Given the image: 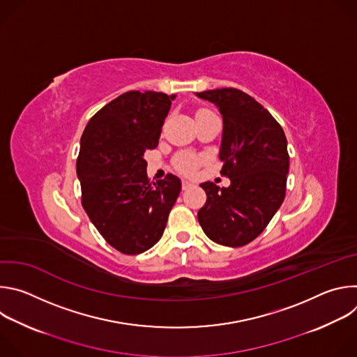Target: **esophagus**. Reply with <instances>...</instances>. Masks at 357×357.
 Segmentation results:
<instances>
[{
    "label": "esophagus",
    "instance_id": "esophagus-1",
    "mask_svg": "<svg viewBox=\"0 0 357 357\" xmlns=\"http://www.w3.org/2000/svg\"><path fill=\"white\" fill-rule=\"evenodd\" d=\"M193 186V183L190 182V181H188V179H183L182 181V189H189V188H192Z\"/></svg>",
    "mask_w": 357,
    "mask_h": 357
}]
</instances>
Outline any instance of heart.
Here are the masks:
<instances>
[{"label": "heart", "mask_w": 357, "mask_h": 357, "mask_svg": "<svg viewBox=\"0 0 357 357\" xmlns=\"http://www.w3.org/2000/svg\"><path fill=\"white\" fill-rule=\"evenodd\" d=\"M202 112H208V110H199L197 113H202ZM197 165H199V158L193 154H188V152L179 154L174 161V167L182 174H193Z\"/></svg>", "instance_id": "heart-1"}]
</instances>
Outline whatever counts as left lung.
I'll list each match as a JSON object with an SVG mask.
<instances>
[{
	"instance_id": "left-lung-1",
	"label": "left lung",
	"mask_w": 357,
	"mask_h": 357,
	"mask_svg": "<svg viewBox=\"0 0 357 357\" xmlns=\"http://www.w3.org/2000/svg\"><path fill=\"white\" fill-rule=\"evenodd\" d=\"M196 94L223 116L220 174L230 179L227 188L200 185L208 199L197 220L215 243L241 247L261 234L282 205L289 168L287 138L270 112L238 89Z\"/></svg>"
}]
</instances>
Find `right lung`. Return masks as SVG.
<instances>
[{
  "instance_id": "add662e5",
  "label": "right lung",
  "mask_w": 357,
  "mask_h": 357,
  "mask_svg": "<svg viewBox=\"0 0 357 357\" xmlns=\"http://www.w3.org/2000/svg\"><path fill=\"white\" fill-rule=\"evenodd\" d=\"M175 94L127 91L100 109L80 139L77 176L82 206L98 233L128 256L146 251L161 237L181 192L172 174L151 182L145 151L161 137Z\"/></svg>"
}]
</instances>
